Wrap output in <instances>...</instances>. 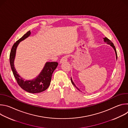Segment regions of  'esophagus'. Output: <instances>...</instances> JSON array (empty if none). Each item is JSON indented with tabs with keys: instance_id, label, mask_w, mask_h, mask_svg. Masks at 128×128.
I'll return each instance as SVG.
<instances>
[{
	"instance_id": "obj_1",
	"label": "esophagus",
	"mask_w": 128,
	"mask_h": 128,
	"mask_svg": "<svg viewBox=\"0 0 128 128\" xmlns=\"http://www.w3.org/2000/svg\"><path fill=\"white\" fill-rule=\"evenodd\" d=\"M67 59H68V56H63L61 59L60 60V63H62L64 62H66L67 61Z\"/></svg>"
}]
</instances>
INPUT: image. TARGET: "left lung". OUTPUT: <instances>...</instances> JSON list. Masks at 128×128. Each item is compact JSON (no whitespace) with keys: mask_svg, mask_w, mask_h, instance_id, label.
Masks as SVG:
<instances>
[{"mask_svg":"<svg viewBox=\"0 0 128 128\" xmlns=\"http://www.w3.org/2000/svg\"><path fill=\"white\" fill-rule=\"evenodd\" d=\"M104 42H106L107 44H110L114 48V50H115V52H116V59H117V57H118V56H117V52H116V48H115V46H114V44L111 41V40H109L108 38H104ZM71 82H72V84L74 85V86H75L76 87V85H75V84H74V82H73V81H72V78H71ZM78 89V90H80L77 88V87H76Z\"/></svg>","mask_w":128,"mask_h":128,"instance_id":"8db88e82","label":"left lung"}]
</instances>
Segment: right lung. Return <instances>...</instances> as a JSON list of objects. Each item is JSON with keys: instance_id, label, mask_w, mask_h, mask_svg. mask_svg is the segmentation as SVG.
Wrapping results in <instances>:
<instances>
[{"instance_id": "right-lung-1", "label": "right lung", "mask_w": 128, "mask_h": 128, "mask_svg": "<svg viewBox=\"0 0 128 128\" xmlns=\"http://www.w3.org/2000/svg\"><path fill=\"white\" fill-rule=\"evenodd\" d=\"M30 31H28L22 37L17 40L12 46L10 54V62L13 74L18 84L24 90L30 93H38L46 90L50 84L52 74L57 68L58 63L56 62H46L39 76L31 80H24L19 75L14 67V60L17 46L20 42L23 40L30 35Z\"/></svg>"}]
</instances>
